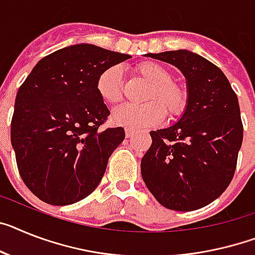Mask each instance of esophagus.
I'll list each match as a JSON object with an SVG mask.
<instances>
[{
    "instance_id": "esophagus-1",
    "label": "esophagus",
    "mask_w": 255,
    "mask_h": 255,
    "mask_svg": "<svg viewBox=\"0 0 255 255\" xmlns=\"http://www.w3.org/2000/svg\"><path fill=\"white\" fill-rule=\"evenodd\" d=\"M133 133H134L133 129H131V128H126V136H127V137H131Z\"/></svg>"
}]
</instances>
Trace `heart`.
I'll return each instance as SVG.
<instances>
[{
	"label": "heart",
	"instance_id": "heart-1",
	"mask_svg": "<svg viewBox=\"0 0 255 255\" xmlns=\"http://www.w3.org/2000/svg\"><path fill=\"white\" fill-rule=\"evenodd\" d=\"M136 71L141 78L151 84L146 102L142 105L126 104L115 109L111 114V122L119 127L142 129L153 127L163 121L164 111L168 118L180 117L188 104L187 92L174 83L170 70L157 62H142L137 65ZM97 92L102 101L108 105H117L123 98V75L119 66H111L105 70L97 79ZM165 110L163 111V109Z\"/></svg>",
	"mask_w": 255,
	"mask_h": 255
}]
</instances>
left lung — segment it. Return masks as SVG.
I'll return each mask as SVG.
<instances>
[{
  "instance_id": "left-lung-1",
  "label": "left lung",
  "mask_w": 255,
  "mask_h": 255,
  "mask_svg": "<svg viewBox=\"0 0 255 255\" xmlns=\"http://www.w3.org/2000/svg\"><path fill=\"white\" fill-rule=\"evenodd\" d=\"M146 57L183 72L188 104L180 121L150 132L141 175L162 206L197 210L217 200L235 175L244 134L239 100L222 70L196 53L181 49Z\"/></svg>"
}]
</instances>
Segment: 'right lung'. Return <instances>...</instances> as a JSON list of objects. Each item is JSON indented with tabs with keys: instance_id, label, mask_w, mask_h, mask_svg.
Listing matches in <instances>:
<instances>
[{
	"instance_id": "add662e5",
	"label": "right lung",
	"mask_w": 255,
	"mask_h": 255,
	"mask_svg": "<svg viewBox=\"0 0 255 255\" xmlns=\"http://www.w3.org/2000/svg\"><path fill=\"white\" fill-rule=\"evenodd\" d=\"M131 55L76 44L37 62L15 98L11 144L19 174L46 204L71 205L97 188L122 127L102 128L110 115L98 76Z\"/></svg>"
}]
</instances>
